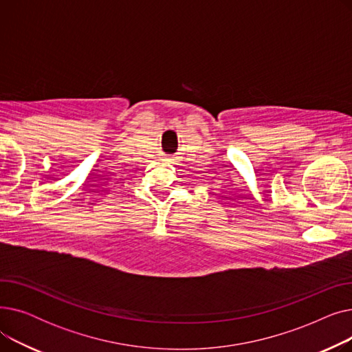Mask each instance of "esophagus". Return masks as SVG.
I'll return each mask as SVG.
<instances>
[{"mask_svg": "<svg viewBox=\"0 0 352 352\" xmlns=\"http://www.w3.org/2000/svg\"><path fill=\"white\" fill-rule=\"evenodd\" d=\"M175 160H177V157H166V158H165V161H168L170 164H171V162L174 164V162H175Z\"/></svg>", "mask_w": 352, "mask_h": 352, "instance_id": "34e87169", "label": "esophagus"}]
</instances>
